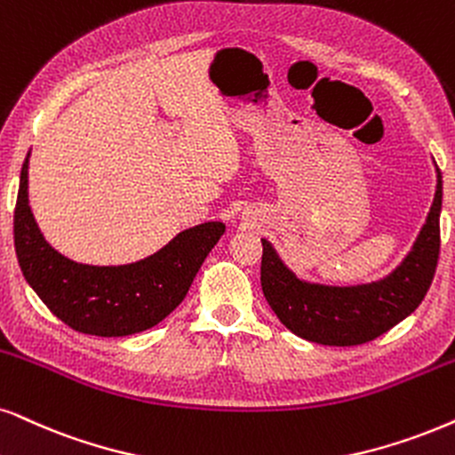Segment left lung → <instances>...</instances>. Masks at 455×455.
I'll return each instance as SVG.
<instances>
[{
	"label": "left lung",
	"instance_id": "8db88e82",
	"mask_svg": "<svg viewBox=\"0 0 455 455\" xmlns=\"http://www.w3.org/2000/svg\"><path fill=\"white\" fill-rule=\"evenodd\" d=\"M443 180L427 224L411 251L387 279L355 287H330L298 279L267 239H262L260 283L270 308L296 336L325 347H355L382 336L419 307L433 283L441 250Z\"/></svg>",
	"mask_w": 455,
	"mask_h": 455
}]
</instances>
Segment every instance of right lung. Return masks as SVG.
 I'll use <instances>...</instances> for the list:
<instances>
[{"instance_id": "1", "label": "right lung", "mask_w": 455, "mask_h": 455, "mask_svg": "<svg viewBox=\"0 0 455 455\" xmlns=\"http://www.w3.org/2000/svg\"><path fill=\"white\" fill-rule=\"evenodd\" d=\"M31 155V153H28ZM28 155L14 210V247L27 283L71 330L119 338L157 325L185 300L195 275L224 235L205 222L176 235L164 250L124 267H90L60 256L28 208Z\"/></svg>"}]
</instances>
